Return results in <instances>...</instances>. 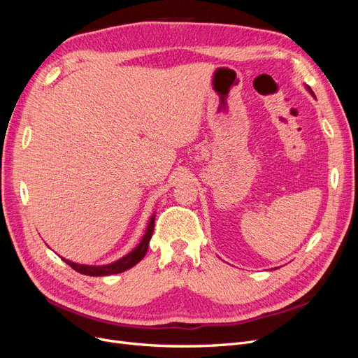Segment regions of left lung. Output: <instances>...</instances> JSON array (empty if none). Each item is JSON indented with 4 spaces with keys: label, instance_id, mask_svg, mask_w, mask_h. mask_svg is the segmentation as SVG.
Returning <instances> with one entry per match:
<instances>
[{
    "label": "left lung",
    "instance_id": "left-lung-1",
    "mask_svg": "<svg viewBox=\"0 0 358 358\" xmlns=\"http://www.w3.org/2000/svg\"><path fill=\"white\" fill-rule=\"evenodd\" d=\"M308 90H309V91H310V88H308ZM310 94H312V95H313V92H312V91H310Z\"/></svg>",
    "mask_w": 358,
    "mask_h": 358
}]
</instances>
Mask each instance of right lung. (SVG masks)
<instances>
[{
  "label": "right lung",
  "instance_id": "1",
  "mask_svg": "<svg viewBox=\"0 0 358 358\" xmlns=\"http://www.w3.org/2000/svg\"><path fill=\"white\" fill-rule=\"evenodd\" d=\"M154 225H155V215L152 216V218H150V221L148 224V229H146V233L143 236L142 242H140L128 255L122 257L121 259H117V262H115L112 264H106V266H85V264L73 263V262H70V259H66V258H62V259L71 268H74L76 272H79V273L86 275V276H109V275L125 272V270L131 268L138 262H142L143 257L146 255L148 248H149V241H150V237H152V234H154Z\"/></svg>",
  "mask_w": 358,
  "mask_h": 358
}]
</instances>
